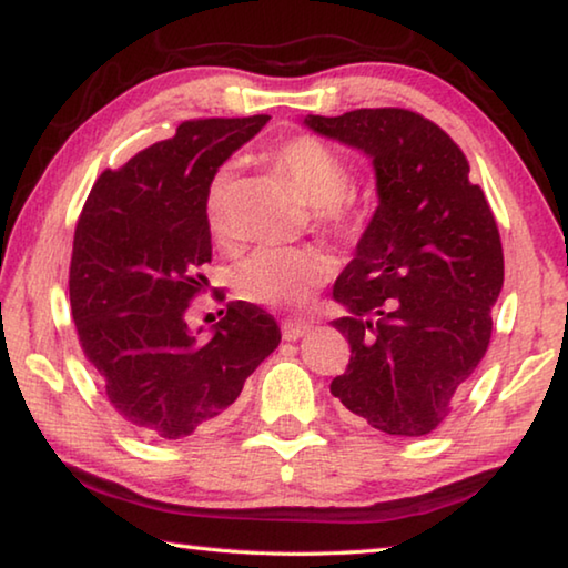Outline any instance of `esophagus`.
Masks as SVG:
<instances>
[{
    "instance_id": "1",
    "label": "esophagus",
    "mask_w": 568,
    "mask_h": 568,
    "mask_svg": "<svg viewBox=\"0 0 568 568\" xmlns=\"http://www.w3.org/2000/svg\"><path fill=\"white\" fill-rule=\"evenodd\" d=\"M283 338L285 341H297V338H303V335L311 331V323H305V321H283Z\"/></svg>"
}]
</instances>
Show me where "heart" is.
Returning a JSON list of instances; mask_svg holds the SVG:
<instances>
[{
	"mask_svg": "<svg viewBox=\"0 0 568 568\" xmlns=\"http://www.w3.org/2000/svg\"><path fill=\"white\" fill-rule=\"evenodd\" d=\"M267 165L283 178L307 205L313 227L335 243L361 237L373 215L365 190L348 185L351 168L338 150L313 134H295L267 150ZM205 223L220 247L235 233V170L220 165L205 187ZM331 277V261L311 247H263L245 257L235 271V291L243 301L263 307L301 311L313 303Z\"/></svg>",
	"mask_w": 568,
	"mask_h": 568,
	"instance_id": "b5f03b06",
	"label": "heart"
}]
</instances>
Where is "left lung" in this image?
Wrapping results in <instances>:
<instances>
[{"instance_id":"left-lung-1","label":"left lung","mask_w":568,"mask_h":568,"mask_svg":"<svg viewBox=\"0 0 568 568\" xmlns=\"http://www.w3.org/2000/svg\"><path fill=\"white\" fill-rule=\"evenodd\" d=\"M307 128L373 158L381 205L333 297L351 345L331 393L343 416L396 438L436 430L491 343L504 250L468 160L436 122L363 108Z\"/></svg>"}]
</instances>
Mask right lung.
<instances>
[{
  "mask_svg": "<svg viewBox=\"0 0 568 568\" xmlns=\"http://www.w3.org/2000/svg\"><path fill=\"white\" fill-rule=\"evenodd\" d=\"M271 120L205 118L94 180L74 227L70 303L84 358L134 434L178 440L223 423L281 328L253 303H227L213 338L185 313L213 257L205 187Z\"/></svg>",
  "mask_w": 568,
  "mask_h": 568,
  "instance_id": "right-lung-1",
  "label": "right lung"
}]
</instances>
